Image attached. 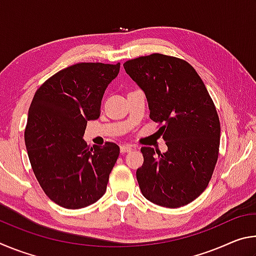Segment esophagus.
I'll use <instances>...</instances> for the list:
<instances>
[{
    "label": "esophagus",
    "mask_w": 256,
    "mask_h": 256,
    "mask_svg": "<svg viewBox=\"0 0 256 256\" xmlns=\"http://www.w3.org/2000/svg\"><path fill=\"white\" fill-rule=\"evenodd\" d=\"M133 149L131 146H120V152L122 154H126V152H131Z\"/></svg>",
    "instance_id": "obj_1"
}]
</instances>
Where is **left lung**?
Returning a JSON list of instances; mask_svg holds the SVG:
<instances>
[{
  "label": "left lung",
  "instance_id": "8db88e82",
  "mask_svg": "<svg viewBox=\"0 0 256 256\" xmlns=\"http://www.w3.org/2000/svg\"><path fill=\"white\" fill-rule=\"evenodd\" d=\"M124 68L144 92L150 118L160 125L168 146L164 154L141 148L144 164L136 170L141 192L164 208L188 204L206 188L218 160L214 104L198 72L182 58L154 53L126 60Z\"/></svg>",
  "mask_w": 256,
  "mask_h": 256
}]
</instances>
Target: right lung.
Listing matches in <instances>:
<instances>
[{
	"label": "right lung",
	"mask_w": 256,
	"mask_h": 256,
	"mask_svg": "<svg viewBox=\"0 0 256 256\" xmlns=\"http://www.w3.org/2000/svg\"><path fill=\"white\" fill-rule=\"evenodd\" d=\"M120 66L63 68L38 88L30 104L24 142L32 172L46 196L66 209L88 206L106 192L120 146H89L82 136L86 122L100 116L104 92Z\"/></svg>",
	"instance_id": "1"
}]
</instances>
